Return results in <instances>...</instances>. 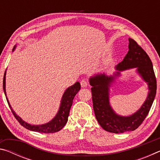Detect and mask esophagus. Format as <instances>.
<instances>
[{
  "label": "esophagus",
  "mask_w": 160,
  "mask_h": 160,
  "mask_svg": "<svg viewBox=\"0 0 160 160\" xmlns=\"http://www.w3.org/2000/svg\"><path fill=\"white\" fill-rule=\"evenodd\" d=\"M80 85L82 88H86L88 85V82L86 80H82L80 81Z\"/></svg>",
  "instance_id": "1"
}]
</instances>
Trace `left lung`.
I'll return each mask as SVG.
<instances>
[{
	"label": "left lung",
	"instance_id": "obj_1",
	"mask_svg": "<svg viewBox=\"0 0 160 160\" xmlns=\"http://www.w3.org/2000/svg\"><path fill=\"white\" fill-rule=\"evenodd\" d=\"M128 51L123 60L115 67L116 71L112 75L104 72L90 78L92 94L93 109L99 125L108 132L122 133L134 131L139 127L150 112L156 95L157 81L152 63L145 51L132 39L129 38ZM137 68V72L148 86V94L142 107L132 115L127 117L116 114L109 102L110 87L120 72Z\"/></svg>",
	"mask_w": 160,
	"mask_h": 160
}]
</instances>
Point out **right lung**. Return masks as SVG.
<instances>
[{
	"label": "right lung",
	"mask_w": 160,
	"mask_h": 160,
	"mask_svg": "<svg viewBox=\"0 0 160 160\" xmlns=\"http://www.w3.org/2000/svg\"><path fill=\"white\" fill-rule=\"evenodd\" d=\"M15 47H15L14 48H13L12 51L15 49ZM5 75H6V70H5L4 73L3 82H2V87H3L5 95V97H6L8 104L9 105L10 109L12 111V113H13V115H14L15 118L18 121V122L20 123L22 126L25 127V128L29 130V131L43 132V133H52V132H58L63 128L68 121L70 109L72 104L74 97L80 90V84L79 82H76L73 85L68 88L66 91L64 92L63 97H62L61 100L60 107H59V109L57 113H56V115L55 116V117H54L52 120L47 123L42 124V125H31V124L25 122V121H23L22 119L18 115L16 114V113L13 111L11 105H10L8 101V99L7 97L6 90H5Z\"/></svg>",
	"instance_id": "obj_1"
}]
</instances>
